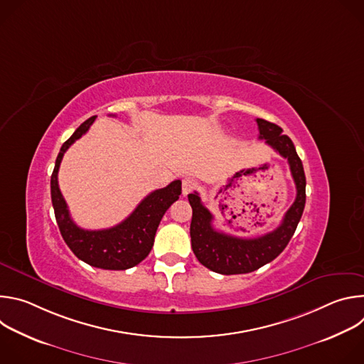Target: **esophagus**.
<instances>
[{
    "mask_svg": "<svg viewBox=\"0 0 364 364\" xmlns=\"http://www.w3.org/2000/svg\"><path fill=\"white\" fill-rule=\"evenodd\" d=\"M197 188V181L196 180H193V178H190V177H186L184 180H183V194L184 196H187V194H190L193 190H196Z\"/></svg>",
    "mask_w": 364,
    "mask_h": 364,
    "instance_id": "34e87169",
    "label": "esophagus"
}]
</instances>
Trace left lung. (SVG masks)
Masks as SVG:
<instances>
[{
    "label": "left lung",
    "mask_w": 364,
    "mask_h": 364,
    "mask_svg": "<svg viewBox=\"0 0 364 364\" xmlns=\"http://www.w3.org/2000/svg\"><path fill=\"white\" fill-rule=\"evenodd\" d=\"M256 124L259 139H265L268 145L288 160L296 187V197L275 230L259 237L243 239L216 230L212 225L213 215L203 205L198 194H188L193 209L190 225L193 252L201 265L222 275L247 274L274 261L295 233L305 207L304 167L291 138L284 135L282 129L272 122L257 118Z\"/></svg>",
    "instance_id": "1"
}]
</instances>
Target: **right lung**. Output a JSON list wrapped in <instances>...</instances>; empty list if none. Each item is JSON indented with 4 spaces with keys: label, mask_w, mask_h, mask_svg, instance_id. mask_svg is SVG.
Instances as JSON below:
<instances>
[{
    "label": "right lung",
    "mask_w": 364,
    "mask_h": 364,
    "mask_svg": "<svg viewBox=\"0 0 364 364\" xmlns=\"http://www.w3.org/2000/svg\"><path fill=\"white\" fill-rule=\"evenodd\" d=\"M95 118L86 119L62 145L50 180L51 203L60 233L80 261L100 269L125 271L138 265L151 252L155 232L164 213L181 194V181L174 180L167 187L148 194L124 222L111 229L85 230L79 228L72 220L68 204L60 193L58 173L68 148L87 132Z\"/></svg>",
    "instance_id": "1"
}]
</instances>
